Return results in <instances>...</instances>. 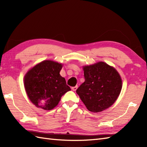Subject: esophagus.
<instances>
[{
    "mask_svg": "<svg viewBox=\"0 0 147 147\" xmlns=\"http://www.w3.org/2000/svg\"><path fill=\"white\" fill-rule=\"evenodd\" d=\"M77 88H78V86H73V87H72V88H71V89H72V90H73V91H76Z\"/></svg>",
    "mask_w": 147,
    "mask_h": 147,
    "instance_id": "obj_1",
    "label": "esophagus"
}]
</instances>
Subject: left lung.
Instances as JSON below:
<instances>
[{
  "label": "left lung",
  "mask_w": 147,
  "mask_h": 147,
  "mask_svg": "<svg viewBox=\"0 0 147 147\" xmlns=\"http://www.w3.org/2000/svg\"><path fill=\"white\" fill-rule=\"evenodd\" d=\"M85 82L76 90L88 111L99 112L114 104L122 89L117 70L104 62L83 66Z\"/></svg>",
  "instance_id": "1"
}]
</instances>
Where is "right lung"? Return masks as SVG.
Segmentation results:
<instances>
[{
    "label": "right lung",
    "instance_id": "obj_1",
    "mask_svg": "<svg viewBox=\"0 0 147 147\" xmlns=\"http://www.w3.org/2000/svg\"><path fill=\"white\" fill-rule=\"evenodd\" d=\"M62 64L45 60L27 72L24 85L30 101L36 107L51 110L57 105L61 96L71 90L59 73Z\"/></svg>",
    "mask_w": 147,
    "mask_h": 147
}]
</instances>
